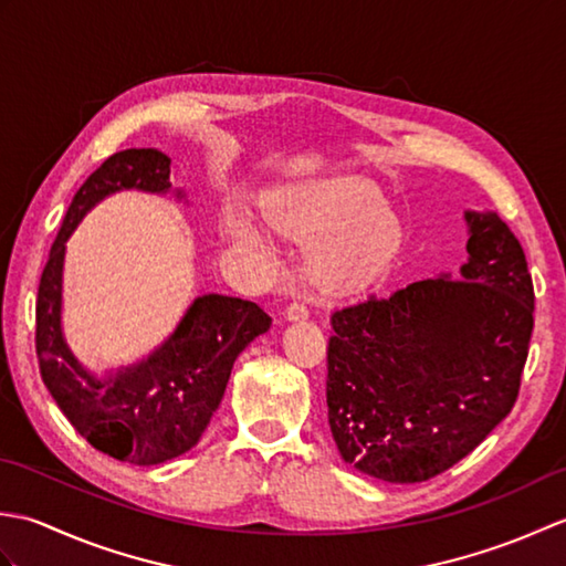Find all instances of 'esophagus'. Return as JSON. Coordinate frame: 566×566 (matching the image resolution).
<instances>
[{
    "instance_id": "34e87169",
    "label": "esophagus",
    "mask_w": 566,
    "mask_h": 566,
    "mask_svg": "<svg viewBox=\"0 0 566 566\" xmlns=\"http://www.w3.org/2000/svg\"><path fill=\"white\" fill-rule=\"evenodd\" d=\"M308 316V304H306V298H294V302L286 306V318L290 321H298V318H306Z\"/></svg>"
}]
</instances>
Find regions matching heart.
I'll return each mask as SVG.
<instances>
[{"mask_svg": "<svg viewBox=\"0 0 566 566\" xmlns=\"http://www.w3.org/2000/svg\"><path fill=\"white\" fill-rule=\"evenodd\" d=\"M272 221L306 248L314 282L331 292L359 290L387 270L401 243L399 219L381 207L377 187L363 177H333L276 195ZM231 233L262 245L260 228L243 213L228 219Z\"/></svg>", "mask_w": 566, "mask_h": 566, "instance_id": "1", "label": "heart"}]
</instances>
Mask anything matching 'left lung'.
<instances>
[{"label": "left lung", "mask_w": 566, "mask_h": 566, "mask_svg": "<svg viewBox=\"0 0 566 566\" xmlns=\"http://www.w3.org/2000/svg\"><path fill=\"white\" fill-rule=\"evenodd\" d=\"M462 280L428 276L333 311L326 401L345 462L394 484L442 474L518 399L535 326L525 252L496 211L467 213Z\"/></svg>", "instance_id": "left-lung-1"}]
</instances>
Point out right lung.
Here are the masks:
<instances>
[{
    "instance_id": "add662e5",
    "label": "right lung",
    "mask_w": 566,
    "mask_h": 566,
    "mask_svg": "<svg viewBox=\"0 0 566 566\" xmlns=\"http://www.w3.org/2000/svg\"><path fill=\"white\" fill-rule=\"evenodd\" d=\"M167 191L170 158L155 148L114 153L72 197L51 245L35 298V355L60 411L92 448L130 464H160L195 448L219 408L235 357L270 328V314L240 296L207 294L146 363L109 381L84 371L60 333L65 240L102 197L116 189Z\"/></svg>"
}]
</instances>
